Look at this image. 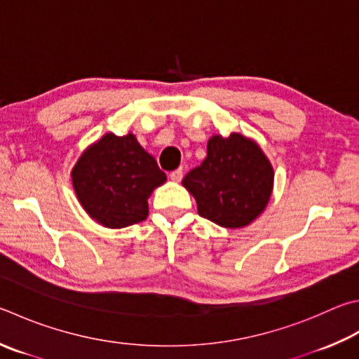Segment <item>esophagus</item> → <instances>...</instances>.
I'll return each instance as SVG.
<instances>
[{
    "mask_svg": "<svg viewBox=\"0 0 359 359\" xmlns=\"http://www.w3.org/2000/svg\"><path fill=\"white\" fill-rule=\"evenodd\" d=\"M169 177H171L172 182H180L182 177H184V169H182V168L175 169V171H172L171 174H169Z\"/></svg>",
    "mask_w": 359,
    "mask_h": 359,
    "instance_id": "esophagus-1",
    "label": "esophagus"
}]
</instances>
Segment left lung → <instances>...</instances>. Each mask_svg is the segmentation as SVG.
I'll use <instances>...</instances> for the list:
<instances>
[{"instance_id": "obj_1", "label": "left lung", "mask_w": 359, "mask_h": 359, "mask_svg": "<svg viewBox=\"0 0 359 359\" xmlns=\"http://www.w3.org/2000/svg\"><path fill=\"white\" fill-rule=\"evenodd\" d=\"M273 166L262 149L240 133L207 142V157L188 172L182 185L198 204L201 217L227 229L252 223L264 212L273 190Z\"/></svg>"}]
</instances>
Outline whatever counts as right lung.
I'll use <instances>...</instances> for the list:
<instances>
[{
  "label": "right lung",
  "mask_w": 359,
  "mask_h": 359,
  "mask_svg": "<svg viewBox=\"0 0 359 359\" xmlns=\"http://www.w3.org/2000/svg\"><path fill=\"white\" fill-rule=\"evenodd\" d=\"M165 182L166 174L133 133L103 135L72 169V184L81 207L109 229L146 219L147 199Z\"/></svg>",
  "instance_id": "obj_1"
}]
</instances>
